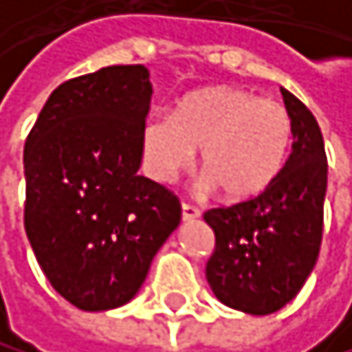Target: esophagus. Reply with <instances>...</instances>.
<instances>
[{
    "mask_svg": "<svg viewBox=\"0 0 352 352\" xmlns=\"http://www.w3.org/2000/svg\"><path fill=\"white\" fill-rule=\"evenodd\" d=\"M199 217V210L193 204H182V221H195Z\"/></svg>",
    "mask_w": 352,
    "mask_h": 352,
    "instance_id": "1",
    "label": "esophagus"
}]
</instances>
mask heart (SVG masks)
Instances as JSON below:
<instances>
[{"label":"heart","mask_w":352,"mask_h":352,"mask_svg":"<svg viewBox=\"0 0 352 352\" xmlns=\"http://www.w3.org/2000/svg\"><path fill=\"white\" fill-rule=\"evenodd\" d=\"M292 144L284 105L241 87H210L187 96L174 116L155 113L144 126V157L157 180L172 182L199 165L228 199H252L282 174Z\"/></svg>","instance_id":"heart-1"}]
</instances>
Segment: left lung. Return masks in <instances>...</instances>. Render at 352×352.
<instances>
[{"instance_id": "obj_1", "label": "left lung", "mask_w": 352, "mask_h": 352, "mask_svg": "<svg viewBox=\"0 0 352 352\" xmlns=\"http://www.w3.org/2000/svg\"><path fill=\"white\" fill-rule=\"evenodd\" d=\"M292 118V153L273 185L252 199L204 212L214 232L206 279L221 303L265 316L297 297L322 241L327 155L303 102L282 87Z\"/></svg>"}]
</instances>
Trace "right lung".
<instances>
[{"label":"right lung","instance_id":"right-lung-1","mask_svg":"<svg viewBox=\"0 0 352 352\" xmlns=\"http://www.w3.org/2000/svg\"><path fill=\"white\" fill-rule=\"evenodd\" d=\"M150 96L142 64L68 79L23 150L34 256L55 292L85 312L129 303L180 223V199L138 174Z\"/></svg>","mask_w":352,"mask_h":352}]
</instances>
